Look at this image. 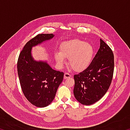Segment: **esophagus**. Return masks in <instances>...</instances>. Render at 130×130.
<instances>
[{
	"label": "esophagus",
	"instance_id": "1",
	"mask_svg": "<svg viewBox=\"0 0 130 130\" xmlns=\"http://www.w3.org/2000/svg\"><path fill=\"white\" fill-rule=\"evenodd\" d=\"M70 77H71V75H70V74H69L68 73H65L64 74V77H64V79H66V78H69Z\"/></svg>",
	"mask_w": 130,
	"mask_h": 130
}]
</instances>
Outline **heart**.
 I'll return each instance as SVG.
<instances>
[{
	"mask_svg": "<svg viewBox=\"0 0 130 130\" xmlns=\"http://www.w3.org/2000/svg\"><path fill=\"white\" fill-rule=\"evenodd\" d=\"M94 48L91 44L81 39L63 42L60 52L56 51L54 57L57 65L61 68L69 58V63L74 71L82 72L88 68L93 61Z\"/></svg>",
	"mask_w": 130,
	"mask_h": 130,
	"instance_id": "heart-1",
	"label": "heart"
}]
</instances>
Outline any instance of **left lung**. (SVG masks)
I'll return each mask as SVG.
<instances>
[{
    "mask_svg": "<svg viewBox=\"0 0 130 130\" xmlns=\"http://www.w3.org/2000/svg\"><path fill=\"white\" fill-rule=\"evenodd\" d=\"M100 41V48L91 64L74 76V95L83 105L93 104L101 99L109 89L112 79L113 52L102 39Z\"/></svg>",
    "mask_w": 130,
    "mask_h": 130,
    "instance_id": "left-lung-1",
    "label": "left lung"
}]
</instances>
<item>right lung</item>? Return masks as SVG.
I'll list each match as a JSON object with an SVG mask.
<instances>
[{
	"instance_id": "1",
	"label": "right lung",
	"mask_w": 130,
	"mask_h": 130,
	"mask_svg": "<svg viewBox=\"0 0 130 130\" xmlns=\"http://www.w3.org/2000/svg\"><path fill=\"white\" fill-rule=\"evenodd\" d=\"M54 37L53 34L37 35L26 43L18 60V74L23 93L37 107L51 104L64 75L63 72L53 69L47 61H36L32 56V47Z\"/></svg>"
}]
</instances>
